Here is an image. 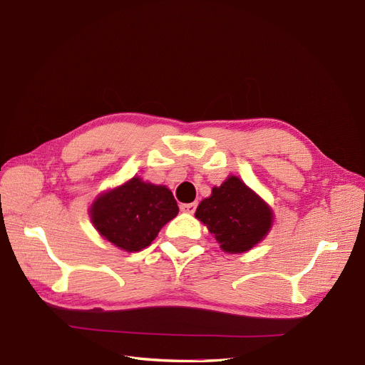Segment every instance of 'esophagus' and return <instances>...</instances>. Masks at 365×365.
<instances>
[{
	"label": "esophagus",
	"instance_id": "obj_1",
	"mask_svg": "<svg viewBox=\"0 0 365 365\" xmlns=\"http://www.w3.org/2000/svg\"><path fill=\"white\" fill-rule=\"evenodd\" d=\"M180 209L183 210V212L186 214H194L195 209H197V203H185V205H180Z\"/></svg>",
	"mask_w": 365,
	"mask_h": 365
}]
</instances>
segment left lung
<instances>
[{"mask_svg": "<svg viewBox=\"0 0 365 365\" xmlns=\"http://www.w3.org/2000/svg\"><path fill=\"white\" fill-rule=\"evenodd\" d=\"M209 232L227 253L250 250L272 227L273 212L238 178H229L195 210Z\"/></svg>", "mask_w": 365, "mask_h": 365, "instance_id": "obj_1", "label": "left lung"}]
</instances>
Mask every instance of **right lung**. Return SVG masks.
<instances>
[{"instance_id":"add662e5","label":"right lung","mask_w":365,"mask_h":365,"mask_svg":"<svg viewBox=\"0 0 365 365\" xmlns=\"http://www.w3.org/2000/svg\"><path fill=\"white\" fill-rule=\"evenodd\" d=\"M178 214L179 206L167 186L139 178L100 195L91 207L92 222L101 237L125 252L145 249Z\"/></svg>"}]
</instances>
